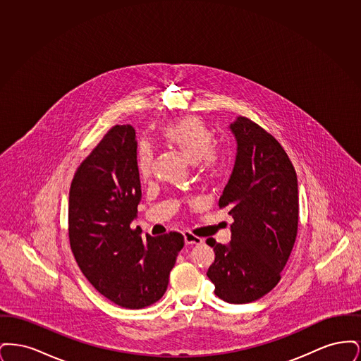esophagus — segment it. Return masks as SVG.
<instances>
[{"instance_id":"esophagus-1","label":"esophagus","mask_w":361,"mask_h":361,"mask_svg":"<svg viewBox=\"0 0 361 361\" xmlns=\"http://www.w3.org/2000/svg\"><path fill=\"white\" fill-rule=\"evenodd\" d=\"M184 242H185V245H200L203 242V238H200L197 235H193L189 231H185L184 233Z\"/></svg>"}]
</instances>
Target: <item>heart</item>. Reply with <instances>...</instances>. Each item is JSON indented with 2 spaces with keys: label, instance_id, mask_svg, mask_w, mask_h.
Returning a JSON list of instances; mask_svg holds the SVG:
<instances>
[{
  "label": "heart",
  "instance_id": "b5f03b06",
  "mask_svg": "<svg viewBox=\"0 0 361 361\" xmlns=\"http://www.w3.org/2000/svg\"><path fill=\"white\" fill-rule=\"evenodd\" d=\"M164 139L178 149L190 162H197L204 169H211L218 162V150L212 146L214 137L206 124L199 118H185L174 121L162 131ZM153 152L147 143L137 149V166L140 177H147L152 171Z\"/></svg>",
  "mask_w": 361,
  "mask_h": 361
}]
</instances>
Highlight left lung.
<instances>
[{"instance_id": "left-lung-1", "label": "left lung", "mask_w": 361, "mask_h": 361, "mask_svg": "<svg viewBox=\"0 0 361 361\" xmlns=\"http://www.w3.org/2000/svg\"><path fill=\"white\" fill-rule=\"evenodd\" d=\"M237 140L235 162L219 207L233 216L227 245L208 238L215 261L207 276L227 303H250L281 279L298 233V178L281 145L255 121L230 124Z\"/></svg>"}]
</instances>
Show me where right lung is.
I'll use <instances>...</instances> for the list:
<instances>
[{"label": "right lung", "mask_w": 361, "mask_h": 361, "mask_svg": "<svg viewBox=\"0 0 361 361\" xmlns=\"http://www.w3.org/2000/svg\"><path fill=\"white\" fill-rule=\"evenodd\" d=\"M133 126H115L78 166L69 192L71 252L89 283L115 305L159 300L184 246L180 233L142 238L130 227L142 197Z\"/></svg>", "instance_id": "1"}]
</instances>
